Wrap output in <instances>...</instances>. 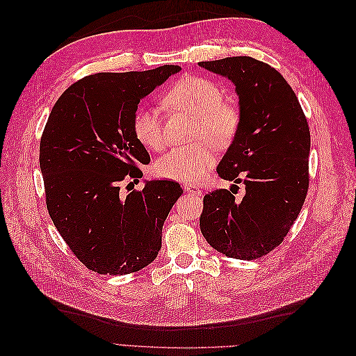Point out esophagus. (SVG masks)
Instances as JSON below:
<instances>
[{
	"label": "esophagus",
	"instance_id": "34e87169",
	"mask_svg": "<svg viewBox=\"0 0 356 356\" xmlns=\"http://www.w3.org/2000/svg\"><path fill=\"white\" fill-rule=\"evenodd\" d=\"M184 190H186L187 193H190V195H193V196H200V195H202V190L197 188L196 186H193V184H186V186H184Z\"/></svg>",
	"mask_w": 356,
	"mask_h": 356
}]
</instances>
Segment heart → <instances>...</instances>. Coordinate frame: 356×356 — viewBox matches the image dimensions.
I'll list each match as a JSON object with an SVG mask.
<instances>
[{
  "mask_svg": "<svg viewBox=\"0 0 356 356\" xmlns=\"http://www.w3.org/2000/svg\"><path fill=\"white\" fill-rule=\"evenodd\" d=\"M165 101L170 106L196 115L197 122L193 131L195 138H211L217 147H227L239 132V108L225 102L222 90L208 79L191 75L179 80L166 93ZM132 131L138 143L145 148L160 149L165 145L163 123L154 106H139L134 114ZM207 139H200L188 147L169 149L157 159L156 174L182 182L200 181L215 160L213 147Z\"/></svg>",
  "mask_w": 356,
  "mask_h": 356,
  "instance_id": "obj_1",
  "label": "heart"
}]
</instances>
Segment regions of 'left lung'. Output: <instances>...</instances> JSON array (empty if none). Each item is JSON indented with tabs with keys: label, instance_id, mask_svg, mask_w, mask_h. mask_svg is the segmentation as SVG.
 <instances>
[{
	"label": "left lung",
	"instance_id": "1",
	"mask_svg": "<svg viewBox=\"0 0 356 356\" xmlns=\"http://www.w3.org/2000/svg\"><path fill=\"white\" fill-rule=\"evenodd\" d=\"M229 79L239 96L241 127L217 168L245 186L236 200L225 188L203 197L200 230L225 257L255 260L281 245L309 188L310 132L294 90L275 68L250 56L199 62Z\"/></svg>",
	"mask_w": 356,
	"mask_h": 356
}]
</instances>
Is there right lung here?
Segmentation results:
<instances>
[{"label":"right lung","mask_w":356,"mask_h":356,"mask_svg":"<svg viewBox=\"0 0 356 356\" xmlns=\"http://www.w3.org/2000/svg\"><path fill=\"white\" fill-rule=\"evenodd\" d=\"M178 65L98 72L60 95L40 143V169L53 224L79 260L99 275H127L154 261L161 229L182 195L175 181H145L124 195V178H143L149 156L132 131L138 104ZM139 181V179H138Z\"/></svg>","instance_id":"obj_1"}]
</instances>
